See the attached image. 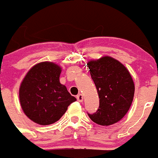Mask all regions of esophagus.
I'll list each match as a JSON object with an SVG mask.
<instances>
[{
  "instance_id": "34e87169",
  "label": "esophagus",
  "mask_w": 158,
  "mask_h": 158,
  "mask_svg": "<svg viewBox=\"0 0 158 158\" xmlns=\"http://www.w3.org/2000/svg\"><path fill=\"white\" fill-rule=\"evenodd\" d=\"M76 98H77V100H78V101H79V102H82L83 100H84V97H83V94H79L77 96H76Z\"/></svg>"
}]
</instances>
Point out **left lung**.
I'll list each match as a JSON object with an SVG mask.
<instances>
[{
    "instance_id": "left-lung-1",
    "label": "left lung",
    "mask_w": 158,
    "mask_h": 158,
    "mask_svg": "<svg viewBox=\"0 0 158 158\" xmlns=\"http://www.w3.org/2000/svg\"><path fill=\"white\" fill-rule=\"evenodd\" d=\"M87 65L100 98L99 109L88 115L100 126L116 123L129 110L134 97L135 85L130 72L109 56L90 60Z\"/></svg>"
}]
</instances>
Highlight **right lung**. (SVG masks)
Instances as JSON below:
<instances>
[{
    "mask_svg": "<svg viewBox=\"0 0 158 158\" xmlns=\"http://www.w3.org/2000/svg\"><path fill=\"white\" fill-rule=\"evenodd\" d=\"M61 68L52 62H42L29 70L19 89L23 112L35 123L47 126L58 121L68 106L76 100L59 82Z\"/></svg>",
    "mask_w": 158,
    "mask_h": 158,
    "instance_id": "right-lung-1",
    "label": "right lung"
}]
</instances>
